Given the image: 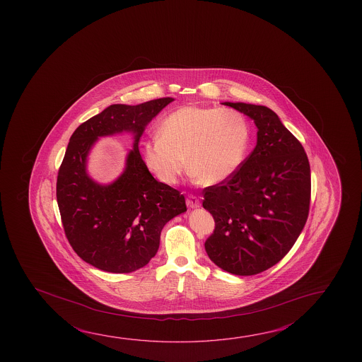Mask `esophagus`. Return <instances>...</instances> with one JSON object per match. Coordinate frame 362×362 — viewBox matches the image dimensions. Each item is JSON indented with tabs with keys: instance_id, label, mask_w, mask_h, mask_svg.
I'll return each instance as SVG.
<instances>
[{
	"instance_id": "1",
	"label": "esophagus",
	"mask_w": 362,
	"mask_h": 362,
	"mask_svg": "<svg viewBox=\"0 0 362 362\" xmlns=\"http://www.w3.org/2000/svg\"><path fill=\"white\" fill-rule=\"evenodd\" d=\"M187 206L189 208H198L201 206V201H199L198 197L189 194V196L187 197Z\"/></svg>"
}]
</instances>
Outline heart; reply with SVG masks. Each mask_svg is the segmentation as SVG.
<instances>
[{
	"instance_id": "1",
	"label": "heart",
	"mask_w": 362,
	"mask_h": 362,
	"mask_svg": "<svg viewBox=\"0 0 362 362\" xmlns=\"http://www.w3.org/2000/svg\"><path fill=\"white\" fill-rule=\"evenodd\" d=\"M143 144L144 161L163 183L175 184L188 168L204 185L231 178L243 164L250 127L232 108L184 106L163 119Z\"/></svg>"
}]
</instances>
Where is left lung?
Returning <instances> with one entry per match:
<instances>
[{"label": "left lung", "mask_w": 362, "mask_h": 362, "mask_svg": "<svg viewBox=\"0 0 362 362\" xmlns=\"http://www.w3.org/2000/svg\"><path fill=\"white\" fill-rule=\"evenodd\" d=\"M254 119L257 143L238 172L203 190L214 231L204 247L227 273L255 275L281 260L299 238L310 203V166L302 144L265 106L223 102Z\"/></svg>", "instance_id": "left-lung-1"}]
</instances>
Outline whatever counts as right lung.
<instances>
[{
	"label": "right lung",
	"instance_id": "add662e5",
	"mask_svg": "<svg viewBox=\"0 0 362 362\" xmlns=\"http://www.w3.org/2000/svg\"><path fill=\"white\" fill-rule=\"evenodd\" d=\"M174 98L136 106L111 105L73 132L57 179V201L66 238L77 255L108 273H132L159 249L166 222L187 211L185 198L148 172L139 151L146 124ZM134 135L123 174L100 185L86 173V158L98 136Z\"/></svg>",
	"mask_w": 362,
	"mask_h": 362
}]
</instances>
